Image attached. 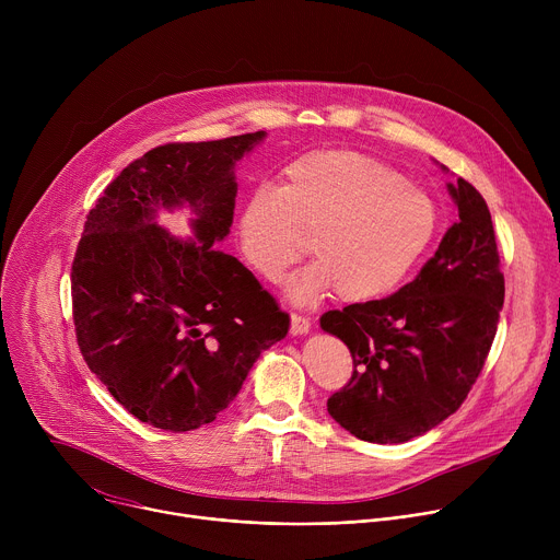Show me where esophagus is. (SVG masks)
<instances>
[{"instance_id":"obj_1","label":"esophagus","mask_w":560,"mask_h":560,"mask_svg":"<svg viewBox=\"0 0 560 560\" xmlns=\"http://www.w3.org/2000/svg\"><path fill=\"white\" fill-rule=\"evenodd\" d=\"M290 332L296 337V335H307L310 332V322L305 316L301 314H292L290 316Z\"/></svg>"}]
</instances>
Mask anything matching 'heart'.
<instances>
[{"mask_svg": "<svg viewBox=\"0 0 560 560\" xmlns=\"http://www.w3.org/2000/svg\"><path fill=\"white\" fill-rule=\"evenodd\" d=\"M439 206L378 159L354 150L310 152L281 173V186L259 184L236 219L244 261L277 281L305 253L314 264L285 292L310 303L337 290L346 303L389 296L415 272L439 234Z\"/></svg>", "mask_w": 560, "mask_h": 560, "instance_id": "b5f03b06", "label": "heart"}]
</instances>
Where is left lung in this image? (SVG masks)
Wrapping results in <instances>:
<instances>
[{
	"instance_id": "left-lung-1",
	"label": "left lung",
	"mask_w": 560,
	"mask_h": 560,
	"mask_svg": "<svg viewBox=\"0 0 560 560\" xmlns=\"http://www.w3.org/2000/svg\"><path fill=\"white\" fill-rule=\"evenodd\" d=\"M447 192L458 221L412 283L322 316V330L339 337L354 361L350 383L328 398V412L361 441L406 443L443 423L492 348L505 296L492 214L460 177Z\"/></svg>"
}]
</instances>
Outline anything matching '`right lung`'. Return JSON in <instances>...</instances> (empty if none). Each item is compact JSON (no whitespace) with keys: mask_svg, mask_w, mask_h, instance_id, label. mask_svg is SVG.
Segmentation results:
<instances>
[{"mask_svg":"<svg viewBox=\"0 0 560 560\" xmlns=\"http://www.w3.org/2000/svg\"><path fill=\"white\" fill-rule=\"evenodd\" d=\"M266 132L166 143L115 177L72 261V318L91 372L132 417L168 432L212 423L290 316L214 244L230 234L234 168ZM188 207L194 236L155 223Z\"/></svg>","mask_w":560,"mask_h":560,"instance_id":"1","label":"right lung"}]
</instances>
